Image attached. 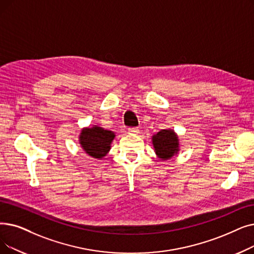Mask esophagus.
Instances as JSON below:
<instances>
[{"label": "esophagus", "instance_id": "1", "mask_svg": "<svg viewBox=\"0 0 254 254\" xmlns=\"http://www.w3.org/2000/svg\"><path fill=\"white\" fill-rule=\"evenodd\" d=\"M127 131H128L129 135H137L139 133V129L137 127H129L127 129Z\"/></svg>", "mask_w": 254, "mask_h": 254}]
</instances>
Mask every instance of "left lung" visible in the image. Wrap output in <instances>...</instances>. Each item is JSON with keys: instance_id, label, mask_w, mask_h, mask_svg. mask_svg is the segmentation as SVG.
<instances>
[{"instance_id": "1", "label": "left lung", "mask_w": 254, "mask_h": 254, "mask_svg": "<svg viewBox=\"0 0 254 254\" xmlns=\"http://www.w3.org/2000/svg\"><path fill=\"white\" fill-rule=\"evenodd\" d=\"M151 141L154 152L162 161L171 159L180 151L179 136L171 128L161 129L158 134L152 136Z\"/></svg>"}]
</instances>
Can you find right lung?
Wrapping results in <instances>:
<instances>
[{
    "label": "right lung",
    "instance_id": "1",
    "mask_svg": "<svg viewBox=\"0 0 254 254\" xmlns=\"http://www.w3.org/2000/svg\"><path fill=\"white\" fill-rule=\"evenodd\" d=\"M114 138V131L98 126H93L82 128L79 136V143L88 156L101 160L106 157L111 149Z\"/></svg>",
    "mask_w": 254,
    "mask_h": 254
}]
</instances>
